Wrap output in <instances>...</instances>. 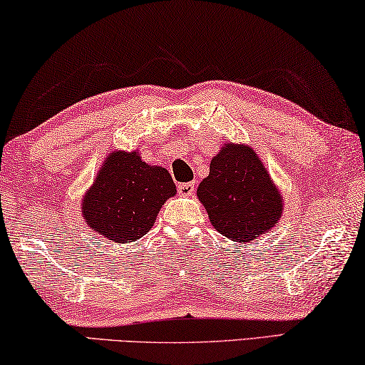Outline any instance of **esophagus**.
Masks as SVG:
<instances>
[{"instance_id":"34e87169","label":"esophagus","mask_w":365,"mask_h":365,"mask_svg":"<svg viewBox=\"0 0 365 365\" xmlns=\"http://www.w3.org/2000/svg\"><path fill=\"white\" fill-rule=\"evenodd\" d=\"M194 189H195V182H184L178 186V192L184 197H189L194 194Z\"/></svg>"}]
</instances>
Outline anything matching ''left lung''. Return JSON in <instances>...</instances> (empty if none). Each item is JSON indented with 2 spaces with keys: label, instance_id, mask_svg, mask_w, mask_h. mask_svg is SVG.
<instances>
[{
  "label": "left lung",
  "instance_id": "1",
  "mask_svg": "<svg viewBox=\"0 0 365 365\" xmlns=\"http://www.w3.org/2000/svg\"><path fill=\"white\" fill-rule=\"evenodd\" d=\"M197 197L220 235L252 242L270 231L283 215V195L254 148L226 142L210 161V173Z\"/></svg>",
  "mask_w": 365,
  "mask_h": 365
}]
</instances>
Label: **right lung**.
Wrapping results in <instances>:
<instances>
[{"label":"right lung","instance_id":"right-lung-1","mask_svg":"<svg viewBox=\"0 0 365 365\" xmlns=\"http://www.w3.org/2000/svg\"><path fill=\"white\" fill-rule=\"evenodd\" d=\"M176 186L168 170L152 166L139 150H115L105 158L82 197V217L92 231L115 244H129L152 230Z\"/></svg>","mask_w":365,"mask_h":365}]
</instances>
